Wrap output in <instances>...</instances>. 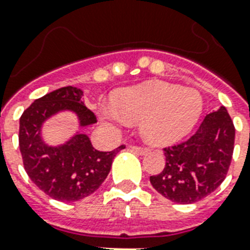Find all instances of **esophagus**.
<instances>
[{"mask_svg": "<svg viewBox=\"0 0 250 250\" xmlns=\"http://www.w3.org/2000/svg\"><path fill=\"white\" fill-rule=\"evenodd\" d=\"M131 150L136 153V154H140V156H144V154L148 153V149L140 148V146H131Z\"/></svg>", "mask_w": 250, "mask_h": 250, "instance_id": "obj_1", "label": "esophagus"}]
</instances>
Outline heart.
<instances>
[{
	"label": "heart",
	"mask_w": 250,
	"mask_h": 250,
	"mask_svg": "<svg viewBox=\"0 0 250 250\" xmlns=\"http://www.w3.org/2000/svg\"><path fill=\"white\" fill-rule=\"evenodd\" d=\"M204 109L201 94L176 84L149 82L123 88L114 101L101 102L98 115L106 127L118 129L140 121V133L153 145L182 140L197 125Z\"/></svg>",
	"instance_id": "obj_1"
}]
</instances>
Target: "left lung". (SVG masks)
Returning a JSON list of instances; mask_svg holds the SVG:
<instances>
[{
    "instance_id": "8db88e82",
    "label": "left lung",
    "mask_w": 250,
    "mask_h": 250,
    "mask_svg": "<svg viewBox=\"0 0 250 250\" xmlns=\"http://www.w3.org/2000/svg\"><path fill=\"white\" fill-rule=\"evenodd\" d=\"M235 127L225 106L208 114L193 136L165 148L164 171L150 176L153 188L176 204H193L225 180L232 160Z\"/></svg>"
}]
</instances>
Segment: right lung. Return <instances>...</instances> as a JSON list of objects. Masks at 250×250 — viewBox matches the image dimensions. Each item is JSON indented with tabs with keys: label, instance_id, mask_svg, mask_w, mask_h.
I'll use <instances>...</instances> for the list:
<instances>
[{
	"label": "right lung",
	"instance_id": "add662e5",
	"mask_svg": "<svg viewBox=\"0 0 250 250\" xmlns=\"http://www.w3.org/2000/svg\"><path fill=\"white\" fill-rule=\"evenodd\" d=\"M70 111L78 118L79 128L97 123L96 115L83 101V90L63 86L35 100L19 121V148L29 179L57 201H79L100 188L109 175L114 157L125 149L111 152L93 148L85 133L76 131L60 145L42 139V125L60 113Z\"/></svg>",
	"mask_w": 250,
	"mask_h": 250
}]
</instances>
